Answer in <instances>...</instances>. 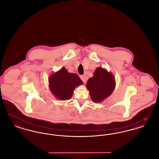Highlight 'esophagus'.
Instances as JSON below:
<instances>
[{
	"instance_id": "esophagus-1",
	"label": "esophagus",
	"mask_w": 159,
	"mask_h": 159,
	"mask_svg": "<svg viewBox=\"0 0 159 159\" xmlns=\"http://www.w3.org/2000/svg\"><path fill=\"white\" fill-rule=\"evenodd\" d=\"M80 79H81V80H82V82H83V83H85L86 82V76H84V75H82V76H80Z\"/></svg>"
}]
</instances>
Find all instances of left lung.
<instances>
[{"mask_svg": "<svg viewBox=\"0 0 159 159\" xmlns=\"http://www.w3.org/2000/svg\"><path fill=\"white\" fill-rule=\"evenodd\" d=\"M86 87L89 91L92 100L95 102H100L113 92L115 80L110 73L98 67L95 71L93 76L89 79Z\"/></svg>", "mask_w": 159, "mask_h": 159, "instance_id": "left-lung-1", "label": "left lung"}]
</instances>
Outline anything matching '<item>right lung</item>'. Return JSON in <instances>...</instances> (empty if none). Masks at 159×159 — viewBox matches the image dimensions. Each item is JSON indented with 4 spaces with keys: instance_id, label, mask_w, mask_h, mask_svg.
<instances>
[{
    "instance_id": "obj_1",
    "label": "right lung",
    "mask_w": 159,
    "mask_h": 159,
    "mask_svg": "<svg viewBox=\"0 0 159 159\" xmlns=\"http://www.w3.org/2000/svg\"><path fill=\"white\" fill-rule=\"evenodd\" d=\"M49 87L53 95L61 100H67L72 97L75 88L83 82L75 73H70L65 68L53 73L49 77Z\"/></svg>"
}]
</instances>
